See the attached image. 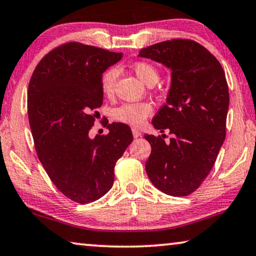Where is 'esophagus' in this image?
Segmentation results:
<instances>
[{
	"label": "esophagus",
	"instance_id": "esophagus-1",
	"mask_svg": "<svg viewBox=\"0 0 256 256\" xmlns=\"http://www.w3.org/2000/svg\"><path fill=\"white\" fill-rule=\"evenodd\" d=\"M132 134H133V138H139V136H141V132L139 131V130L136 128H132Z\"/></svg>",
	"mask_w": 256,
	"mask_h": 256
}]
</instances>
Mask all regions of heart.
Masks as SVG:
<instances>
[{
    "label": "heart",
    "mask_w": 256,
    "mask_h": 256,
    "mask_svg": "<svg viewBox=\"0 0 256 256\" xmlns=\"http://www.w3.org/2000/svg\"><path fill=\"white\" fill-rule=\"evenodd\" d=\"M132 70L138 76V78L146 85L152 86L158 82V71L152 64L148 62H136L132 66ZM118 76L116 68H110L101 78V90L106 96H112L115 90V82ZM152 112V106L148 102H133V104H123L112 110V117L118 123H123L131 126H140L144 120Z\"/></svg>",
    "instance_id": "obj_1"
}]
</instances>
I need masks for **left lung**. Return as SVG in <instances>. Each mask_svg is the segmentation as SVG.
<instances>
[{"label":"left lung","instance_id":"left-lung-1","mask_svg":"<svg viewBox=\"0 0 256 256\" xmlns=\"http://www.w3.org/2000/svg\"><path fill=\"white\" fill-rule=\"evenodd\" d=\"M140 57L162 63L171 71L166 104L152 123L166 136L146 134L152 152L146 171L156 188L172 196L194 192L212 168L226 134L228 88L216 57L188 39L163 41L141 49Z\"/></svg>","mask_w":256,"mask_h":256}]
</instances>
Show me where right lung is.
<instances>
[{
	"label": "right lung",
	"mask_w": 256,
	"mask_h": 256,
	"mask_svg": "<svg viewBox=\"0 0 256 256\" xmlns=\"http://www.w3.org/2000/svg\"><path fill=\"white\" fill-rule=\"evenodd\" d=\"M122 56L68 42L49 52L30 80L28 112L38 158L60 192L78 204L112 188L117 160L133 140L123 123L109 124L106 136H88L104 102L102 74Z\"/></svg>",
	"instance_id": "obj_1"
}]
</instances>
